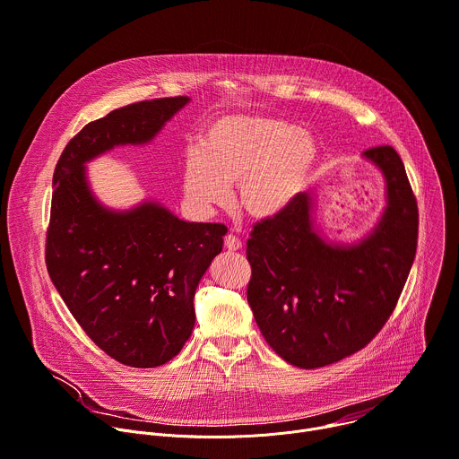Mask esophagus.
<instances>
[{
  "label": "esophagus",
  "mask_w": 459,
  "mask_h": 459,
  "mask_svg": "<svg viewBox=\"0 0 459 459\" xmlns=\"http://www.w3.org/2000/svg\"><path fill=\"white\" fill-rule=\"evenodd\" d=\"M224 247L228 249V251H238V249H242V242L235 237V235H226L224 237Z\"/></svg>",
  "instance_id": "1"
}]
</instances>
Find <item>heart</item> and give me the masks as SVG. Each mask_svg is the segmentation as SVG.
<instances>
[{
    "label": "heart",
    "mask_w": 459,
    "mask_h": 459,
    "mask_svg": "<svg viewBox=\"0 0 459 459\" xmlns=\"http://www.w3.org/2000/svg\"><path fill=\"white\" fill-rule=\"evenodd\" d=\"M318 160L311 134L267 116H224L186 153L182 186L188 204L206 213L224 206L237 185L235 204L256 221L282 213L307 186Z\"/></svg>",
    "instance_id": "b5f03b06"
}]
</instances>
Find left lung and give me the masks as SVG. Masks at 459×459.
<instances>
[{"instance_id":"1","label":"left lung","mask_w":459,"mask_h":459,"mask_svg":"<svg viewBox=\"0 0 459 459\" xmlns=\"http://www.w3.org/2000/svg\"><path fill=\"white\" fill-rule=\"evenodd\" d=\"M385 180L387 206L354 244L315 228L311 194L253 226L247 302L273 351L300 369L340 361L368 345L393 315L418 244V204L393 146L361 153Z\"/></svg>"}]
</instances>
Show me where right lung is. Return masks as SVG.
I'll return each instance as SVG.
<instances>
[{
    "mask_svg": "<svg viewBox=\"0 0 459 459\" xmlns=\"http://www.w3.org/2000/svg\"><path fill=\"white\" fill-rule=\"evenodd\" d=\"M188 103L186 96L141 101L88 123L54 169L52 284L91 342L130 368H157L186 343L195 290L228 228L180 221L155 201L110 210L91 194L84 164L116 146L150 143Z\"/></svg>",
    "mask_w": 459,
    "mask_h": 459,
    "instance_id": "add662e5",
    "label": "right lung"
}]
</instances>
